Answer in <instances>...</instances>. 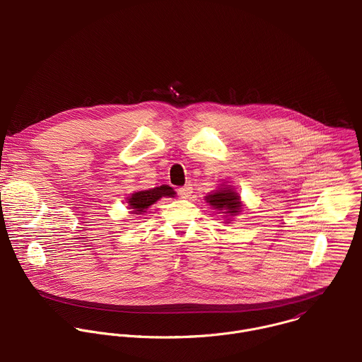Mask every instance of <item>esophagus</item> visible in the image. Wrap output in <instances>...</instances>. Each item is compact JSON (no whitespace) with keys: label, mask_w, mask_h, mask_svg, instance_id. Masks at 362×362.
Instances as JSON below:
<instances>
[{"label":"esophagus","mask_w":362,"mask_h":362,"mask_svg":"<svg viewBox=\"0 0 362 362\" xmlns=\"http://www.w3.org/2000/svg\"><path fill=\"white\" fill-rule=\"evenodd\" d=\"M177 193H179V196H180L182 199H189V197L192 196V193H193V187H192L190 185H186V186L180 187V189L177 190Z\"/></svg>","instance_id":"esophagus-1"}]
</instances>
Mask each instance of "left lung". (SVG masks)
Masks as SVG:
<instances>
[{"label":"left lung","instance_id":"obj_1","mask_svg":"<svg viewBox=\"0 0 362 362\" xmlns=\"http://www.w3.org/2000/svg\"><path fill=\"white\" fill-rule=\"evenodd\" d=\"M206 203H209L214 210L224 214L227 221H233V217L238 216L244 204L241 202L240 194L235 192V189L230 185H220L217 190L209 193L204 197Z\"/></svg>","mask_w":362,"mask_h":362}]
</instances>
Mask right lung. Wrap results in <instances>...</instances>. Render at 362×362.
<instances>
[{
    "label": "right lung",
    "mask_w": 362,
    "mask_h": 362,
    "mask_svg": "<svg viewBox=\"0 0 362 362\" xmlns=\"http://www.w3.org/2000/svg\"><path fill=\"white\" fill-rule=\"evenodd\" d=\"M176 192L168 186L162 185L159 187L148 189V190H139L127 197L128 209L131 210V214H144L146 213V209L160 200L162 197H175Z\"/></svg>",
    "instance_id": "right-lung-1"
}]
</instances>
